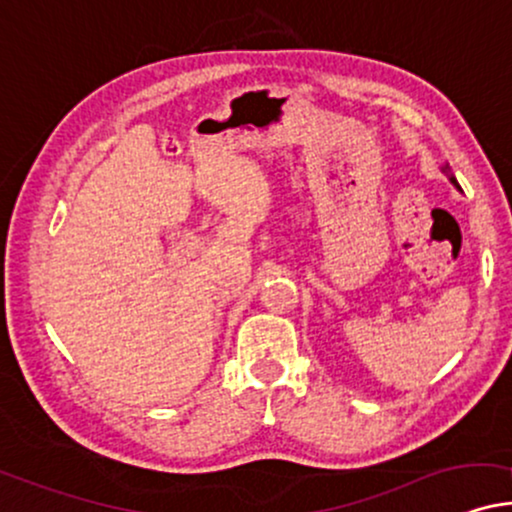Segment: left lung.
Here are the masks:
<instances>
[{
  "label": "left lung",
  "instance_id": "left-lung-1",
  "mask_svg": "<svg viewBox=\"0 0 512 512\" xmlns=\"http://www.w3.org/2000/svg\"><path fill=\"white\" fill-rule=\"evenodd\" d=\"M441 173H446V175H449V180H451V185H453V187H456V189H460V185H458V180H456V178H453V173H451V168H449V163H446V166H441Z\"/></svg>",
  "mask_w": 512,
  "mask_h": 512
}]
</instances>
